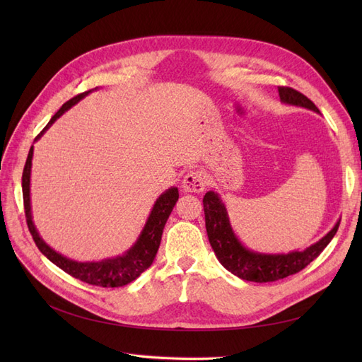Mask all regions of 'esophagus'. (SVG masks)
<instances>
[{
  "label": "esophagus",
  "instance_id": "esophagus-1",
  "mask_svg": "<svg viewBox=\"0 0 362 362\" xmlns=\"http://www.w3.org/2000/svg\"><path fill=\"white\" fill-rule=\"evenodd\" d=\"M205 185H206V180L202 170H190L187 175H185L182 181L184 192H189V193H201L204 192Z\"/></svg>",
  "mask_w": 362,
  "mask_h": 362
}]
</instances>
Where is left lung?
I'll list each match as a JSON object with an SVG mask.
<instances>
[{"label": "left lung", "mask_w": 362, "mask_h": 362, "mask_svg": "<svg viewBox=\"0 0 362 362\" xmlns=\"http://www.w3.org/2000/svg\"><path fill=\"white\" fill-rule=\"evenodd\" d=\"M278 90L282 103L310 108V110L319 113V108L314 105V103L293 87L281 86ZM202 202L208 240H210V245L214 249L218 261L233 275L250 282L279 281L303 270L329 245L339 226L338 222L332 231L327 233L320 242H317L303 252H291L287 255H262L250 252L240 245L231 225H229L225 205L214 192L205 193Z\"/></svg>", "instance_id": "8db88e82"}]
</instances>
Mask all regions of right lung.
Here are the masks:
<instances>
[{"mask_svg": "<svg viewBox=\"0 0 362 362\" xmlns=\"http://www.w3.org/2000/svg\"><path fill=\"white\" fill-rule=\"evenodd\" d=\"M90 92L92 90L78 93L76 96H74L72 100L64 103L60 110L51 117L48 125L36 136V140L43 133H45V129H48L51 127V124H54V120L60 117L64 112L68 110V108H71L74 104L83 100V98ZM31 158H33V146L30 148L28 157H27L25 166H24V172H23V196H24L25 218H27L28 231H30L33 240H35L36 246L51 262H54V264L60 267L63 272H66L68 275H71L75 279H80L86 284H90V286L104 287V288L124 287L131 281L139 278L140 273L145 272L152 264V261H154V258L157 255V250H158V246L161 242V234H163L164 225H166L168 218L173 210V206L180 198V193H178L177 187L169 189L166 193H163L157 199L154 208H152V211L149 214V218L144 228V231H141L140 238L137 240V243L127 252L125 255L113 258V259L98 261V262H76V261L64 258L60 254H57L56 250H52L39 237L35 225H33L31 208H30Z\"/></svg>", "mask_w": 362, "mask_h": 362, "instance_id": "right-lung-1", "label": "right lung"}]
</instances>
